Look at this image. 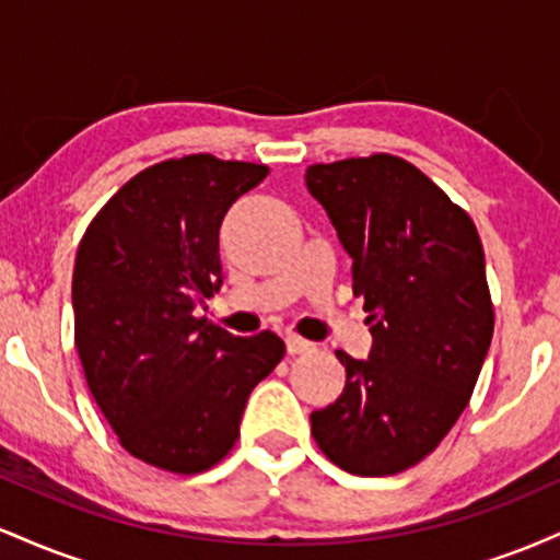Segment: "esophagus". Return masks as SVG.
<instances>
[{
    "label": "esophagus",
    "instance_id": "esophagus-1",
    "mask_svg": "<svg viewBox=\"0 0 560 560\" xmlns=\"http://www.w3.org/2000/svg\"><path fill=\"white\" fill-rule=\"evenodd\" d=\"M313 345L307 339L298 337V334H289L287 337V352L289 355H302V352H311Z\"/></svg>",
    "mask_w": 560,
    "mask_h": 560
}]
</instances>
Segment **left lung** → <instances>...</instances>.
Masks as SVG:
<instances>
[{
  "label": "left lung",
  "mask_w": 560,
  "mask_h": 560,
  "mask_svg": "<svg viewBox=\"0 0 560 560\" xmlns=\"http://www.w3.org/2000/svg\"><path fill=\"white\" fill-rule=\"evenodd\" d=\"M352 258L371 352L337 350L342 395L311 413L320 453L358 477L416 466L464 413L492 342L485 249L464 208L395 155L305 171Z\"/></svg>",
  "instance_id": "1"
}]
</instances>
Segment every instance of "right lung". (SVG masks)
I'll return each mask as SVG.
<instances>
[{
	"label": "right lung",
	"mask_w": 560,
	"mask_h": 560,
	"mask_svg": "<svg viewBox=\"0 0 560 560\" xmlns=\"http://www.w3.org/2000/svg\"><path fill=\"white\" fill-rule=\"evenodd\" d=\"M266 176V165L205 152L163 160L120 186L79 244L83 376L120 445L163 471L226 458L249 392L284 358L273 331L234 337L191 316L223 284V218Z\"/></svg>",
	"instance_id": "1"
}]
</instances>
